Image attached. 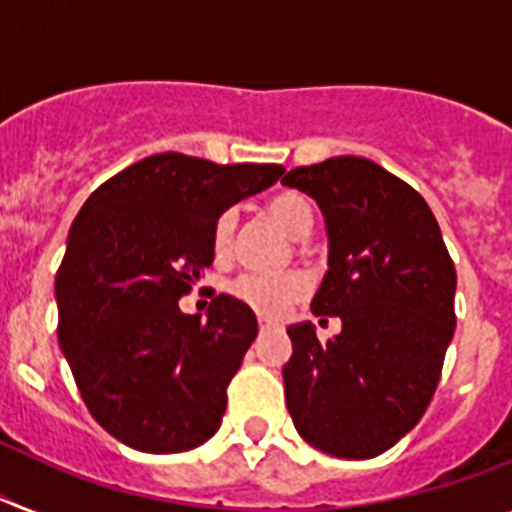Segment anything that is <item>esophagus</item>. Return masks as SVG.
I'll return each instance as SVG.
<instances>
[{"label": "esophagus", "instance_id": "1", "mask_svg": "<svg viewBox=\"0 0 512 512\" xmlns=\"http://www.w3.org/2000/svg\"><path fill=\"white\" fill-rule=\"evenodd\" d=\"M260 328H263V330H268V328H278V322L268 320V317H260Z\"/></svg>", "mask_w": 512, "mask_h": 512}]
</instances>
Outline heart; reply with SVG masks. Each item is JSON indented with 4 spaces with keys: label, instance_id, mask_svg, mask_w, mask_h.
Instances as JSON below:
<instances>
[{
    "label": "heart",
    "instance_id": "1",
    "mask_svg": "<svg viewBox=\"0 0 512 512\" xmlns=\"http://www.w3.org/2000/svg\"><path fill=\"white\" fill-rule=\"evenodd\" d=\"M268 216L289 231L291 236H304L312 229V205L302 192H276L265 203ZM234 242V213H221L210 231V247L216 260H226ZM309 291V278L302 270H283V273H242L229 283V294L255 309L257 315L281 317L294 302Z\"/></svg>",
    "mask_w": 512,
    "mask_h": 512
}]
</instances>
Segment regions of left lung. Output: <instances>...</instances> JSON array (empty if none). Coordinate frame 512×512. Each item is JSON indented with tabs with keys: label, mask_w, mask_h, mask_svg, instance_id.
<instances>
[{
	"label": "left lung",
	"mask_w": 512,
	"mask_h": 512,
	"mask_svg": "<svg viewBox=\"0 0 512 512\" xmlns=\"http://www.w3.org/2000/svg\"><path fill=\"white\" fill-rule=\"evenodd\" d=\"M281 182L325 213L330 268L312 312L343 322L325 343L309 322L291 325L286 406L317 450L375 458L435 395L455 330V265L427 200L380 163L338 156Z\"/></svg>",
	"instance_id": "8db88e82"
}]
</instances>
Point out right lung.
I'll list each match as a JSON object with an SVG mask.
<instances>
[{
    "instance_id": "add662e5",
    "label": "right lung",
    "mask_w": 512,
    "mask_h": 512,
    "mask_svg": "<svg viewBox=\"0 0 512 512\" xmlns=\"http://www.w3.org/2000/svg\"><path fill=\"white\" fill-rule=\"evenodd\" d=\"M281 174L278 163L158 153L106 179L77 213L57 273L59 346L93 419L124 445L182 453L221 427L255 312L218 294L203 320L179 299L213 263L216 218Z\"/></svg>"
}]
</instances>
